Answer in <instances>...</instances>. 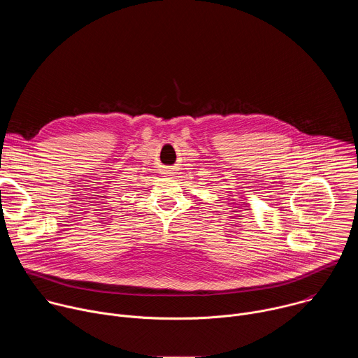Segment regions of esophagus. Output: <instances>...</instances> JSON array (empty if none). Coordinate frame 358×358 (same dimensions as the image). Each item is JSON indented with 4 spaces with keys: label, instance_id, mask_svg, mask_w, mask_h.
<instances>
[{
    "label": "esophagus",
    "instance_id": "esophagus-1",
    "mask_svg": "<svg viewBox=\"0 0 358 358\" xmlns=\"http://www.w3.org/2000/svg\"><path fill=\"white\" fill-rule=\"evenodd\" d=\"M176 171H177V169L176 167H162L160 169V173L162 174H164V176H170V174H176Z\"/></svg>",
    "mask_w": 358,
    "mask_h": 358
}]
</instances>
